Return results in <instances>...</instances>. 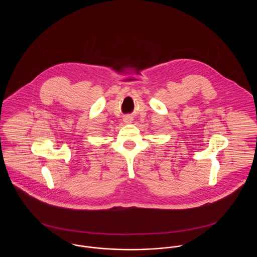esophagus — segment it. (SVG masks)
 <instances>
[{
    "mask_svg": "<svg viewBox=\"0 0 257 257\" xmlns=\"http://www.w3.org/2000/svg\"><path fill=\"white\" fill-rule=\"evenodd\" d=\"M123 121L125 123H131V122H133V117L130 116V115H126V116L123 117Z\"/></svg>",
    "mask_w": 257,
    "mask_h": 257,
    "instance_id": "1",
    "label": "esophagus"
}]
</instances>
